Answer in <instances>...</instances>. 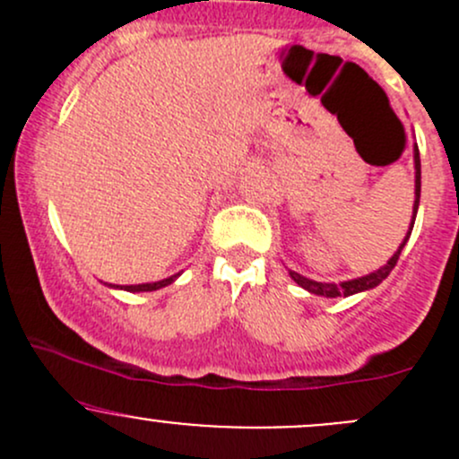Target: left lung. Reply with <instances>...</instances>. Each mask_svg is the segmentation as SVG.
Listing matches in <instances>:
<instances>
[{
    "label": "left lung",
    "mask_w": 459,
    "mask_h": 459,
    "mask_svg": "<svg viewBox=\"0 0 459 459\" xmlns=\"http://www.w3.org/2000/svg\"><path fill=\"white\" fill-rule=\"evenodd\" d=\"M413 164H415V202H413V217H411V224H409V230H406L404 239H402V244H400V247H397V251L393 253L391 259H388V262L384 264V266H379L377 271L368 273V275L355 277V280L340 281V284H335V281H317V280H311V277H304V275H299L298 271H290V268H289L290 280H293L298 286H302L304 290H308V293L319 295V298H349V295L364 293V290H371V289H375V286L382 284V281L388 277V273H391L393 268H395L397 259H400L402 248L406 247V242H409V238H411V230H413L415 215H418L420 188H422V169H420V151H418V143H413Z\"/></svg>",
    "instance_id": "left-lung-1"
}]
</instances>
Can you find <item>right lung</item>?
Here are the masks:
<instances>
[{"label": "right lung", "mask_w": 459, "mask_h": 459, "mask_svg": "<svg viewBox=\"0 0 459 459\" xmlns=\"http://www.w3.org/2000/svg\"><path fill=\"white\" fill-rule=\"evenodd\" d=\"M182 275V273H175V275L166 277V280H160V281H146V284H128V286H119V284H106L110 286V289H119V290H128V293H148V290H160L164 289V286L173 284L178 277Z\"/></svg>", "instance_id": "1"}]
</instances>
